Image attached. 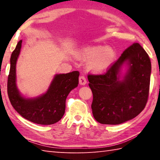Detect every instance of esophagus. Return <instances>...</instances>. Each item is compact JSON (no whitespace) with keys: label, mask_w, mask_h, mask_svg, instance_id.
Instances as JSON below:
<instances>
[{"label":"esophagus","mask_w":160,"mask_h":160,"mask_svg":"<svg viewBox=\"0 0 160 160\" xmlns=\"http://www.w3.org/2000/svg\"><path fill=\"white\" fill-rule=\"evenodd\" d=\"M79 82L80 85H85L87 83V80L84 75H80V76L79 77Z\"/></svg>","instance_id":"esophagus-1"}]
</instances>
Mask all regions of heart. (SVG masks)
Returning <instances> with one entry per match:
<instances>
[{"instance_id":"1","label":"heart","mask_w":160,"mask_h":160,"mask_svg":"<svg viewBox=\"0 0 160 160\" xmlns=\"http://www.w3.org/2000/svg\"><path fill=\"white\" fill-rule=\"evenodd\" d=\"M80 58L88 61V68L95 72L106 70L113 63L115 52L109 47L92 46L84 48L80 52Z\"/></svg>"}]
</instances>
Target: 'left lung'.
<instances>
[{
  "label": "left lung",
  "mask_w": 160,
  "mask_h": 160,
  "mask_svg": "<svg viewBox=\"0 0 160 160\" xmlns=\"http://www.w3.org/2000/svg\"><path fill=\"white\" fill-rule=\"evenodd\" d=\"M126 62L129 69L124 80L119 81L120 68ZM150 73L148 54L138 43H134L104 73L89 74L95 120L102 124L117 125L138 115L147 104Z\"/></svg>",
  "instance_id": "8db88e82"
}]
</instances>
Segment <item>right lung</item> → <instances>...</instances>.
Returning <instances> with one entry per match:
<instances>
[{"mask_svg":"<svg viewBox=\"0 0 160 160\" xmlns=\"http://www.w3.org/2000/svg\"><path fill=\"white\" fill-rule=\"evenodd\" d=\"M22 41L18 43L10 58V68L8 78V94L13 108L31 122L51 125L60 121L65 113L66 100L70 92L78 85L80 72L73 71L56 75L48 91L34 99H25L20 95L16 86V62Z\"/></svg>","mask_w":160,"mask_h":160,"instance_id":"1","label":"right lung"}]
</instances>
